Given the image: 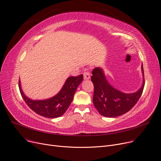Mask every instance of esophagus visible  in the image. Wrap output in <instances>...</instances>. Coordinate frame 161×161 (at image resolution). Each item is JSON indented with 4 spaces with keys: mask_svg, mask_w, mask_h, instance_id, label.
Here are the masks:
<instances>
[{
    "mask_svg": "<svg viewBox=\"0 0 161 161\" xmlns=\"http://www.w3.org/2000/svg\"><path fill=\"white\" fill-rule=\"evenodd\" d=\"M83 78L84 80H89L91 78L90 73L89 72H85L83 73Z\"/></svg>",
    "mask_w": 161,
    "mask_h": 161,
    "instance_id": "esophagus-1",
    "label": "esophagus"
}]
</instances>
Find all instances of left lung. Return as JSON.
<instances>
[{
  "mask_svg": "<svg viewBox=\"0 0 161 161\" xmlns=\"http://www.w3.org/2000/svg\"><path fill=\"white\" fill-rule=\"evenodd\" d=\"M142 72L143 83L141 87L132 93H125L109 84L103 69L95 68L92 72L91 79L95 88L92 102L98 113L104 117H115L130 110L140 98L144 87L143 64Z\"/></svg>",
  "mask_w": 161,
  "mask_h": 161,
  "instance_id": "8db88e82",
  "label": "left lung"
}]
</instances>
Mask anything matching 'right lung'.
I'll list each match as a JSON object with an SVG mask.
<instances>
[{"label": "right lung", "instance_id": "obj_1", "mask_svg": "<svg viewBox=\"0 0 161 161\" xmlns=\"http://www.w3.org/2000/svg\"><path fill=\"white\" fill-rule=\"evenodd\" d=\"M83 78L82 74L75 77L70 76L67 78L61 91L56 95L41 100H32L26 97L21 87L20 80H19V87L23 100L32 110L45 117L57 118L63 115L67 110Z\"/></svg>", "mask_w": 161, "mask_h": 161}]
</instances>
